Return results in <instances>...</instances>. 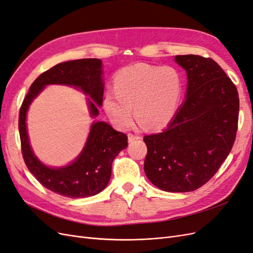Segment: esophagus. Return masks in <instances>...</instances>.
Instances as JSON below:
<instances>
[{
	"label": "esophagus",
	"instance_id": "34e87169",
	"mask_svg": "<svg viewBox=\"0 0 253 253\" xmlns=\"http://www.w3.org/2000/svg\"><path fill=\"white\" fill-rule=\"evenodd\" d=\"M127 138H128V142H132V141H134V140L139 139L140 137H139L138 135H134V134H132V133H128V134H127Z\"/></svg>",
	"mask_w": 253,
	"mask_h": 253
}]
</instances>
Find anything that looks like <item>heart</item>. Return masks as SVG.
Returning <instances> with one entry per match:
<instances>
[{
	"mask_svg": "<svg viewBox=\"0 0 253 253\" xmlns=\"http://www.w3.org/2000/svg\"><path fill=\"white\" fill-rule=\"evenodd\" d=\"M182 80L172 66L137 63L114 76L113 92L108 91L103 108L114 126L126 129L135 116L152 129L166 127L175 117L181 97Z\"/></svg>",
	"mask_w": 253,
	"mask_h": 253,
	"instance_id": "1",
	"label": "heart"
}]
</instances>
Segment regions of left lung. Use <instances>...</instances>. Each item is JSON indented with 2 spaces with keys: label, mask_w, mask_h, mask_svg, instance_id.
Instances as JSON below:
<instances>
[{
  "label": "left lung",
  "mask_w": 253,
  "mask_h": 253,
  "mask_svg": "<svg viewBox=\"0 0 253 253\" xmlns=\"http://www.w3.org/2000/svg\"><path fill=\"white\" fill-rule=\"evenodd\" d=\"M187 72L186 100L164 132L143 137L144 173L167 192H191L217 172L230 153L239 122L236 86L215 61L175 56Z\"/></svg>",
  "instance_id": "obj_1"
}]
</instances>
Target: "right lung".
Wrapping results in <instances>:
<instances>
[{
  "mask_svg": "<svg viewBox=\"0 0 253 253\" xmlns=\"http://www.w3.org/2000/svg\"><path fill=\"white\" fill-rule=\"evenodd\" d=\"M102 62L99 59H80L57 64L44 72L29 87L19 115V131L23 158L28 170L42 186L57 194L81 198L98 194L108 186L112 164L121 150L127 147V136L103 121L91 125L85 145L74 162L63 168H49L38 159L29 144L26 113L30 103L48 84H64L79 87L88 95L91 117L102 105L104 85L101 78Z\"/></svg>",
  "mask_w": 253,
  "mask_h": 253,
  "instance_id": "1",
  "label": "right lung"
}]
</instances>
